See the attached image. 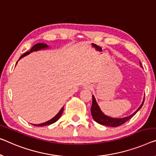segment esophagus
<instances>
[{"label": "esophagus", "mask_w": 156, "mask_h": 156, "mask_svg": "<svg viewBox=\"0 0 156 156\" xmlns=\"http://www.w3.org/2000/svg\"><path fill=\"white\" fill-rule=\"evenodd\" d=\"M84 89L85 90H92V86L91 85H85L84 86Z\"/></svg>", "instance_id": "obj_1"}]
</instances>
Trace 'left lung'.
I'll use <instances>...</instances> for the list:
<instances>
[{"label": "left lung", "instance_id": "obj_1", "mask_svg": "<svg viewBox=\"0 0 156 156\" xmlns=\"http://www.w3.org/2000/svg\"><path fill=\"white\" fill-rule=\"evenodd\" d=\"M139 64H140V66L142 68L141 62L139 63ZM144 102V97L143 101L140 105V106H139V107L136 109V110L134 111L132 114H131L129 116H126V117L115 118L110 117V116H108L104 114V113L101 111L100 107H99L98 105V104H97L94 96V95H92V104L91 107L92 116L94 121L97 122V123H99V124L105 125V126L113 127H118L122 125L123 123H125V122L127 121V120H129L130 118L133 117V116L135 115L139 110H140L141 108L142 107Z\"/></svg>", "mask_w": 156, "mask_h": 156}]
</instances>
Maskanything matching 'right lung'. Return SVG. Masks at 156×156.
<instances>
[{
  "mask_svg": "<svg viewBox=\"0 0 156 156\" xmlns=\"http://www.w3.org/2000/svg\"><path fill=\"white\" fill-rule=\"evenodd\" d=\"M48 48H49V45H48L47 44L43 43H37V44H36V45H34L33 47L31 48V49L29 51V52H25L24 55H22V56H21V57H20V59H19V60H20L22 57H25V56L29 55L30 53H31V52H36V51L41 50H46V49H48ZM19 60H18V61H19ZM18 61L17 62V63H16V64H17ZM63 111H64V107H62L61 109H60V111H59V113H58L55 116V117H53L52 119H50V120H48V121H46L45 122H43V123H41V124H32V125H35V126L42 127V126H47V125H50L51 124H53V123L55 122H57V120L59 119V118L61 117V115L62 114V113H63Z\"/></svg>",
  "mask_w": 156,
  "mask_h": 156,
  "instance_id": "right-lung-1",
  "label": "right lung"
}]
</instances>
